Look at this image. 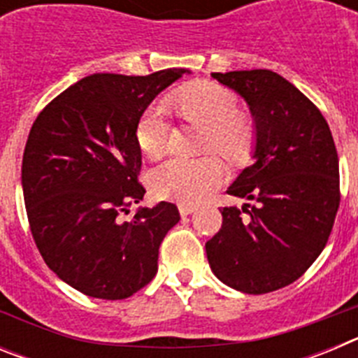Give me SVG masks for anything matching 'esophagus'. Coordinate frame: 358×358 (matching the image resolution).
Wrapping results in <instances>:
<instances>
[{"instance_id":"34e87169","label":"esophagus","mask_w":358,"mask_h":358,"mask_svg":"<svg viewBox=\"0 0 358 358\" xmlns=\"http://www.w3.org/2000/svg\"><path fill=\"white\" fill-rule=\"evenodd\" d=\"M195 210H197V208L192 206V204H179V211H181L182 217H186V215H192Z\"/></svg>"}]
</instances>
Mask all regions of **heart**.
<instances>
[{"label": "heart", "instance_id": "1", "mask_svg": "<svg viewBox=\"0 0 358 358\" xmlns=\"http://www.w3.org/2000/svg\"><path fill=\"white\" fill-rule=\"evenodd\" d=\"M169 103L182 120L206 129L202 147L215 150L227 161H242L255 140V125L245 113L238 110L235 93L213 84L199 82L188 90L169 96ZM136 140L148 157H159L170 143V123L161 106H152L136 125ZM222 163L215 156L199 159L170 157L157 164L148 176L154 195L181 204H197L222 185Z\"/></svg>", "mask_w": 358, "mask_h": 358}]
</instances>
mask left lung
Listing matches in <instances>:
<instances>
[{"mask_svg": "<svg viewBox=\"0 0 358 358\" xmlns=\"http://www.w3.org/2000/svg\"><path fill=\"white\" fill-rule=\"evenodd\" d=\"M245 100L255 120V163L227 194L255 201L222 208L206 242L218 280L245 294L290 285L321 255L339 210V157L321 110L271 69L211 73Z\"/></svg>", "mask_w": 358, "mask_h": 358, "instance_id": "8db88e82", "label": "left lung"}]
</instances>
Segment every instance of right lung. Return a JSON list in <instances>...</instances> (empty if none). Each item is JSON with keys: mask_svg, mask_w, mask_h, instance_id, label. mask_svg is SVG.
<instances>
[{"mask_svg": "<svg viewBox=\"0 0 358 358\" xmlns=\"http://www.w3.org/2000/svg\"><path fill=\"white\" fill-rule=\"evenodd\" d=\"M185 73H94L53 98L31 125L21 169L31 236L46 265L85 296L125 299L156 276L179 210L161 201L129 220L120 213L145 195L136 125Z\"/></svg>", "mask_w": 358, "mask_h": 358, "instance_id": "right-lung-1", "label": "right lung"}]
</instances>
